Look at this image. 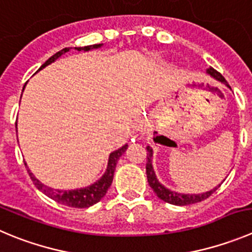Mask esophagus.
Instances as JSON below:
<instances>
[{
  "mask_svg": "<svg viewBox=\"0 0 252 252\" xmlns=\"http://www.w3.org/2000/svg\"><path fill=\"white\" fill-rule=\"evenodd\" d=\"M145 126H147V123H145L144 121H140L139 123L137 124V129H138V130H140V131H144Z\"/></svg>",
  "mask_w": 252,
  "mask_h": 252,
  "instance_id": "1",
  "label": "esophagus"
}]
</instances>
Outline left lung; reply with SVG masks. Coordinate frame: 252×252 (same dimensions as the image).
<instances>
[{
	"label": "left lung",
	"instance_id": "8db88e82",
	"mask_svg": "<svg viewBox=\"0 0 252 252\" xmlns=\"http://www.w3.org/2000/svg\"><path fill=\"white\" fill-rule=\"evenodd\" d=\"M206 72H208L211 77H214L215 79H218L219 82H221V83L226 84V86L229 87L226 79L221 76V73H219L218 70L214 69L213 67L208 68V70H206ZM147 152H148L147 153L148 183H149L150 188L154 190V192L157 194V196H158L159 199H161V200L166 201V203L173 204V205H179V206L190 205V204L199 203V201H203V200H205V199H208V197L210 196V195L213 194V192L215 191L219 187H220V185H219L218 188H215V189L210 190V191H208V192H204V194H179V192L171 191V190L166 189L165 187H163V185L158 182L157 176H155L154 169H153V165H152V157H153L152 148L147 147Z\"/></svg>",
	"mask_w": 252,
	"mask_h": 252
}]
</instances>
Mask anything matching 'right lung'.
Segmentation results:
<instances>
[{"label": "right lung", "mask_w": 252, "mask_h": 252, "mask_svg": "<svg viewBox=\"0 0 252 252\" xmlns=\"http://www.w3.org/2000/svg\"><path fill=\"white\" fill-rule=\"evenodd\" d=\"M102 44H93V46H86V47H76L77 51H89L92 48H98L100 47ZM69 51V48H63L62 51L57 52L56 55L52 56L51 58L46 61V63L42 64V68H44L46 65H48L49 63L55 62L58 57L65 53V52ZM126 147L128 145H123L122 148H119L118 150H115L113 152L112 154L109 155V160H108V168L107 171L104 173V175L100 178L98 182H95L94 184H92L91 187L88 188H83V189H77V190H53L51 188L46 187V185L42 184L39 180H37L34 178V175L30 171V169L27 168L28 174H30L31 179L32 182L34 183L37 188L41 190L43 194H46L47 196L53 199L57 203L63 204V205H67L70 206V208H89V206L94 205V204H97L98 201L102 199L103 196L105 195L107 190L109 189V187L112 185L113 182V176H114V170H115V166H117V163H118V159L121 158V155L123 154L124 152L126 150Z\"/></svg>", "instance_id": "obj_1"}]
</instances>
